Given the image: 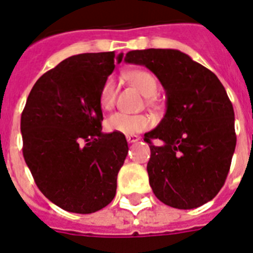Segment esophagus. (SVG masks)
<instances>
[{"mask_svg": "<svg viewBox=\"0 0 253 253\" xmlns=\"http://www.w3.org/2000/svg\"><path fill=\"white\" fill-rule=\"evenodd\" d=\"M126 139H127V141H128V143H136V141H139V140H140V137L136 136V135H128Z\"/></svg>", "mask_w": 253, "mask_h": 253, "instance_id": "obj_1", "label": "esophagus"}]
</instances>
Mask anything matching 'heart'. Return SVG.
Here are the masks:
<instances>
[{"mask_svg": "<svg viewBox=\"0 0 253 253\" xmlns=\"http://www.w3.org/2000/svg\"><path fill=\"white\" fill-rule=\"evenodd\" d=\"M128 81L137 90L146 97H153L158 91L156 78L152 74L144 71L132 72L127 76ZM117 86L114 78L109 77L105 80L100 88L99 94V104L101 109L108 110L113 108L116 101ZM152 125V120L144 114H127L122 112H117L108 117L105 121V127L109 132L123 133V135H135V133L143 132L144 130L149 128Z\"/></svg>", "mask_w": 253, "mask_h": 253, "instance_id": "obj_1", "label": "heart"}]
</instances>
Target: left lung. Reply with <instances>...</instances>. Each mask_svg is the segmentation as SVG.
I'll list each match as a JSON object with an SVG mask.
<instances>
[{"mask_svg":"<svg viewBox=\"0 0 253 253\" xmlns=\"http://www.w3.org/2000/svg\"><path fill=\"white\" fill-rule=\"evenodd\" d=\"M125 61L148 68L166 91V113L144 135L152 153L146 169L153 193L173 209L205 205L224 185L237 144L234 110L224 86L179 50H133ZM153 138L163 145L153 146Z\"/></svg>","mask_w":253,"mask_h":253,"instance_id":"8db88e82","label":"left lung"}]
</instances>
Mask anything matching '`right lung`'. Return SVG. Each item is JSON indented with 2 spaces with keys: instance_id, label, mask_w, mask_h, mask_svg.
<instances>
[{
  "instance_id": "add662e5",
  "label": "right lung",
  "mask_w": 253,
  "mask_h": 253,
  "mask_svg": "<svg viewBox=\"0 0 253 253\" xmlns=\"http://www.w3.org/2000/svg\"><path fill=\"white\" fill-rule=\"evenodd\" d=\"M123 54L74 55L38 78L22 113L23 156L38 189L60 209L92 213L113 201L128 153L104 133L99 94Z\"/></svg>"
}]
</instances>
